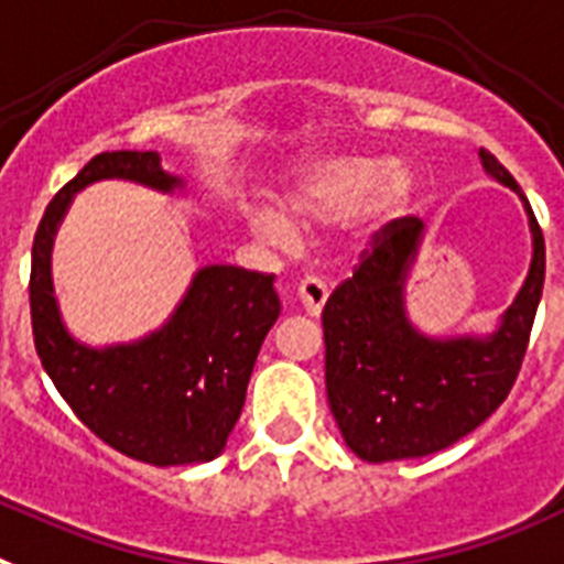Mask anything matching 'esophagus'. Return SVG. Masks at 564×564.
Here are the masks:
<instances>
[{"instance_id":"esophagus-1","label":"esophagus","mask_w":564,"mask_h":564,"mask_svg":"<svg viewBox=\"0 0 564 564\" xmlns=\"http://www.w3.org/2000/svg\"><path fill=\"white\" fill-rule=\"evenodd\" d=\"M297 297H301V306L306 310V315L317 317L326 297H329V286L321 278H303L301 286H297Z\"/></svg>"}]
</instances>
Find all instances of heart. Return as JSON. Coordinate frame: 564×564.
<instances>
[{
    "label": "heart",
    "instance_id": "obj_1",
    "mask_svg": "<svg viewBox=\"0 0 564 564\" xmlns=\"http://www.w3.org/2000/svg\"><path fill=\"white\" fill-rule=\"evenodd\" d=\"M417 193V175L405 161H389L380 153H337L297 166L283 204L293 218L275 207L249 209L247 221L254 238L272 247L295 241V224L306 229L337 227L355 221L371 232L398 218Z\"/></svg>",
    "mask_w": 564,
    "mask_h": 564
}]
</instances>
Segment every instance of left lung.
Masks as SVG:
<instances>
[{
    "label": "left lung",
    "mask_w": 564,
    "mask_h": 564,
    "mask_svg": "<svg viewBox=\"0 0 564 564\" xmlns=\"http://www.w3.org/2000/svg\"><path fill=\"white\" fill-rule=\"evenodd\" d=\"M482 170L511 187L528 213L531 269L488 335L434 337L405 310V281L423 243V221L398 218L323 306L326 394L343 440L366 463L443 452L508 398L528 349L545 283V241L513 175L488 150Z\"/></svg>",
    "instance_id": "obj_1"
}]
</instances>
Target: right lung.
I'll return each mask as SVG.
<instances>
[{
	"label": "right lung",
	"instance_id": "1",
	"mask_svg": "<svg viewBox=\"0 0 564 564\" xmlns=\"http://www.w3.org/2000/svg\"><path fill=\"white\" fill-rule=\"evenodd\" d=\"M110 178L159 193L184 189V178L166 173L155 150L96 155L58 189L33 238L36 351L76 417L116 452L159 468L209 463L241 417L261 343L281 315L275 275L209 263L195 272L161 329L112 346L76 340L53 295V241L73 195Z\"/></svg>",
	"mask_w": 564,
	"mask_h": 564
}]
</instances>
